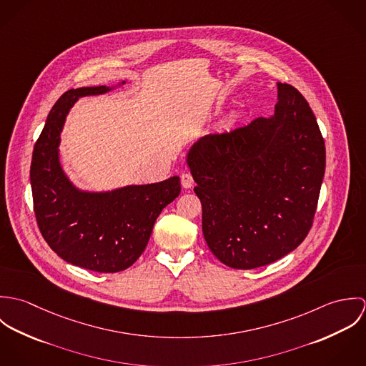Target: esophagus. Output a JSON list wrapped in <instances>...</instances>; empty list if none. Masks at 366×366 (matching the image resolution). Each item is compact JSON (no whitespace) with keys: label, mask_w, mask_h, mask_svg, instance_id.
Masks as SVG:
<instances>
[{"label":"esophagus","mask_w":366,"mask_h":366,"mask_svg":"<svg viewBox=\"0 0 366 366\" xmlns=\"http://www.w3.org/2000/svg\"><path fill=\"white\" fill-rule=\"evenodd\" d=\"M180 180H182V186H183V189H190V187L194 184L193 176H192L190 173H187V172L182 173V176H180Z\"/></svg>","instance_id":"34e87169"}]
</instances>
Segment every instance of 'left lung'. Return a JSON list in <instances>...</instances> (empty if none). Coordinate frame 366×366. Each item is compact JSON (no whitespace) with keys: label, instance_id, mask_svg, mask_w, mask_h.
<instances>
[{"label":"left lung","instance_id":"left-lung-1","mask_svg":"<svg viewBox=\"0 0 366 366\" xmlns=\"http://www.w3.org/2000/svg\"><path fill=\"white\" fill-rule=\"evenodd\" d=\"M276 86L273 115L203 137L186 155L209 251L234 269L269 264L303 242L325 172L310 105L293 86Z\"/></svg>","mask_w":366,"mask_h":366}]
</instances>
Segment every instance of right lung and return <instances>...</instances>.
Returning <instances> with one entry per match:
<instances>
[{"mask_svg":"<svg viewBox=\"0 0 366 366\" xmlns=\"http://www.w3.org/2000/svg\"><path fill=\"white\" fill-rule=\"evenodd\" d=\"M124 84L66 92L46 118L31 163L34 209L45 241L63 261L100 273L119 272L137 261L159 214L180 194L179 176L97 192L77 187L63 170L60 134L73 105Z\"/></svg>","mask_w":366,"mask_h":366,"instance_id":"right-lung-1","label":"right lung"}]
</instances>
